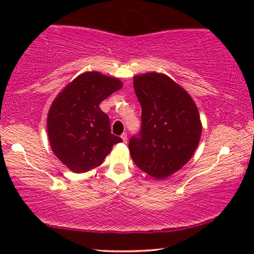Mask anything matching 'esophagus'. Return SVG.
Masks as SVG:
<instances>
[{
    "instance_id": "1",
    "label": "esophagus",
    "mask_w": 254,
    "mask_h": 254,
    "mask_svg": "<svg viewBox=\"0 0 254 254\" xmlns=\"http://www.w3.org/2000/svg\"><path fill=\"white\" fill-rule=\"evenodd\" d=\"M121 138H123V141L125 142V143H126V142H127V134L124 133L123 135H121Z\"/></svg>"
}]
</instances>
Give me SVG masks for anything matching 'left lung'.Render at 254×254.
Here are the masks:
<instances>
[{
    "label": "left lung",
    "instance_id": "obj_1",
    "mask_svg": "<svg viewBox=\"0 0 254 254\" xmlns=\"http://www.w3.org/2000/svg\"><path fill=\"white\" fill-rule=\"evenodd\" d=\"M133 84L142 125L129 140L130 156L147 175L165 179L190 161L199 144V111L186 90L164 74L137 75Z\"/></svg>",
    "mask_w": 254,
    "mask_h": 254
}]
</instances>
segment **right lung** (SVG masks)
I'll use <instances>...</instances> for the list:
<instances>
[{
	"label": "right lung",
	"mask_w": 254,
	"mask_h": 254,
	"mask_svg": "<svg viewBox=\"0 0 254 254\" xmlns=\"http://www.w3.org/2000/svg\"><path fill=\"white\" fill-rule=\"evenodd\" d=\"M121 88L116 77L86 71L54 99L47 116L48 138L55 156L72 172L99 166L113 145L123 141L111 133L109 117L99 107Z\"/></svg>",
	"instance_id": "right-lung-1"
}]
</instances>
